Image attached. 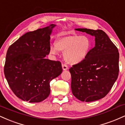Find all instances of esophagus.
I'll list each match as a JSON object with an SVG mask.
<instances>
[{"label":"esophagus","mask_w":125,"mask_h":125,"mask_svg":"<svg viewBox=\"0 0 125 125\" xmlns=\"http://www.w3.org/2000/svg\"><path fill=\"white\" fill-rule=\"evenodd\" d=\"M62 69L63 70H66L68 69V67H67V66L66 65V64H62Z\"/></svg>","instance_id":"1"}]
</instances>
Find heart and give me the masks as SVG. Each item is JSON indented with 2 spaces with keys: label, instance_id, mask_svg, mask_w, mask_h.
<instances>
[{
  "label": "heart",
  "instance_id": "obj_1",
  "mask_svg": "<svg viewBox=\"0 0 125 125\" xmlns=\"http://www.w3.org/2000/svg\"><path fill=\"white\" fill-rule=\"evenodd\" d=\"M92 42L87 36L70 35L59 37L55 45L50 46L51 53L56 55L59 51L64 52V59L67 63L75 65L83 62L91 51Z\"/></svg>",
  "mask_w": 125,
  "mask_h": 125
}]
</instances>
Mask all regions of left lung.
<instances>
[{
  "label": "left lung",
  "mask_w": 125,
  "mask_h": 125,
  "mask_svg": "<svg viewBox=\"0 0 125 125\" xmlns=\"http://www.w3.org/2000/svg\"><path fill=\"white\" fill-rule=\"evenodd\" d=\"M75 30L95 37V46L83 61L69 69L72 93L81 101L99 100L109 92L118 79V49L103 30Z\"/></svg>",
  "instance_id": "8db88e82"
}]
</instances>
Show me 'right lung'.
I'll list each match as a JSON object with an SVG mask.
<instances>
[{
  "instance_id": "obj_1",
  "label": "right lung",
  "mask_w": 125,
  "mask_h": 125,
  "mask_svg": "<svg viewBox=\"0 0 125 125\" xmlns=\"http://www.w3.org/2000/svg\"><path fill=\"white\" fill-rule=\"evenodd\" d=\"M56 24L28 32L7 50L4 73L12 91L21 100L40 103L50 94L49 82L62 72L61 63L46 59Z\"/></svg>"
}]
</instances>
